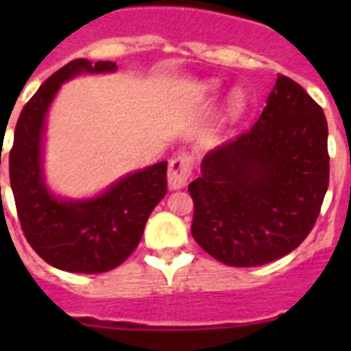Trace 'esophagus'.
Wrapping results in <instances>:
<instances>
[{"label":"esophagus","instance_id":"esophagus-1","mask_svg":"<svg viewBox=\"0 0 351 351\" xmlns=\"http://www.w3.org/2000/svg\"><path fill=\"white\" fill-rule=\"evenodd\" d=\"M193 169V156L190 153H179L169 163V186L172 190H179L186 184Z\"/></svg>","mask_w":351,"mask_h":351}]
</instances>
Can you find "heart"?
<instances>
[{"mask_svg": "<svg viewBox=\"0 0 351 351\" xmlns=\"http://www.w3.org/2000/svg\"><path fill=\"white\" fill-rule=\"evenodd\" d=\"M230 104H232V110H234L235 114L241 112V110H243V107H244V98H243V95H241V93H235V95L232 96Z\"/></svg>", "mask_w": 351, "mask_h": 351, "instance_id": "heart-1", "label": "heart"}]
</instances>
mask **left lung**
<instances>
[{"mask_svg": "<svg viewBox=\"0 0 351 351\" xmlns=\"http://www.w3.org/2000/svg\"><path fill=\"white\" fill-rule=\"evenodd\" d=\"M327 135L320 105L280 73L258 121L207 153L188 186L198 246L230 267L271 263L300 246L328 188Z\"/></svg>", "mask_w": 351, "mask_h": 351, "instance_id": "left-lung-1", "label": "left lung"}]
</instances>
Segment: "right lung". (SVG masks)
Segmentation results:
<instances>
[{
    "instance_id": "add662e5",
    "label": "right lung",
    "mask_w": 351,
    "mask_h": 351,
    "mask_svg": "<svg viewBox=\"0 0 351 351\" xmlns=\"http://www.w3.org/2000/svg\"><path fill=\"white\" fill-rule=\"evenodd\" d=\"M116 63L73 60L52 73L24 105L8 156L15 207L31 247L52 267L98 274L116 269L141 243L149 214L167 195V161L121 179L86 202H61L42 181L43 117L61 84L80 71H114Z\"/></svg>"
}]
</instances>
